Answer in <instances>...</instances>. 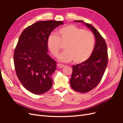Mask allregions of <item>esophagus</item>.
<instances>
[{
    "instance_id": "esophagus-1",
    "label": "esophagus",
    "mask_w": 123,
    "mask_h": 123,
    "mask_svg": "<svg viewBox=\"0 0 123 123\" xmlns=\"http://www.w3.org/2000/svg\"><path fill=\"white\" fill-rule=\"evenodd\" d=\"M57 66L60 68H62L63 67H64V65H63V64H58L57 65Z\"/></svg>"
}]
</instances>
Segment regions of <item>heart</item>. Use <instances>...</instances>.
<instances>
[{
    "mask_svg": "<svg viewBox=\"0 0 123 123\" xmlns=\"http://www.w3.org/2000/svg\"><path fill=\"white\" fill-rule=\"evenodd\" d=\"M61 44H65L64 51L59 56L62 62L81 64L86 62L92 55L95 46V38L91 32L84 30L73 25H69L58 30L57 36L51 35L47 39L49 50L57 57Z\"/></svg>",
    "mask_w": 123,
    "mask_h": 123,
    "instance_id": "b5f03b06",
    "label": "heart"
}]
</instances>
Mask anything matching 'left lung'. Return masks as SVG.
Masks as SVG:
<instances>
[{
  "instance_id": "1",
  "label": "left lung",
  "mask_w": 123,
  "mask_h": 123,
  "mask_svg": "<svg viewBox=\"0 0 123 123\" xmlns=\"http://www.w3.org/2000/svg\"><path fill=\"white\" fill-rule=\"evenodd\" d=\"M84 24L95 35V45L92 55L84 63L73 66L70 84L75 91L87 93L95 88L101 81L108 63L106 42L94 26L82 20H74Z\"/></svg>"
}]
</instances>
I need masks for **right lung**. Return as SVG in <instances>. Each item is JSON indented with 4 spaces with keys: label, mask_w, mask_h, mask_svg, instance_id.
<instances>
[{
    "label": "right lung",
    "mask_w": 123,
    "mask_h": 123,
    "mask_svg": "<svg viewBox=\"0 0 123 123\" xmlns=\"http://www.w3.org/2000/svg\"><path fill=\"white\" fill-rule=\"evenodd\" d=\"M61 24L63 21H38L19 37L14 52L15 71L23 87L32 93H45L52 86L56 62L47 53V42L51 32Z\"/></svg>",
    "instance_id": "right-lung-1"
}]
</instances>
